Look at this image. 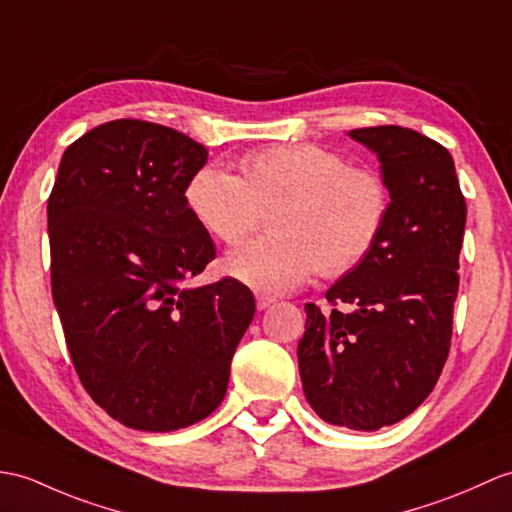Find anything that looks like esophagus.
Wrapping results in <instances>:
<instances>
[{"mask_svg": "<svg viewBox=\"0 0 512 512\" xmlns=\"http://www.w3.org/2000/svg\"><path fill=\"white\" fill-rule=\"evenodd\" d=\"M275 303V296H268V294H257V310H266Z\"/></svg>", "mask_w": 512, "mask_h": 512, "instance_id": "obj_1", "label": "esophagus"}]
</instances>
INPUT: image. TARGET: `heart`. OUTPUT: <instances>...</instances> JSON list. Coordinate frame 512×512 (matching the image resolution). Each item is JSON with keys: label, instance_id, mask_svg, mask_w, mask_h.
I'll return each instance as SVG.
<instances>
[{"label": "heart", "instance_id": "heart-1", "mask_svg": "<svg viewBox=\"0 0 512 512\" xmlns=\"http://www.w3.org/2000/svg\"><path fill=\"white\" fill-rule=\"evenodd\" d=\"M242 176L202 165L185 187L194 220L218 242L235 246L272 211L266 240L229 253L224 268L259 292L299 288L318 270L351 272L371 257L390 211L382 174L353 168L342 154L312 146H279L246 154Z\"/></svg>", "mask_w": 512, "mask_h": 512}]
</instances>
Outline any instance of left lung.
Here are the masks:
<instances>
[{
	"mask_svg": "<svg viewBox=\"0 0 512 512\" xmlns=\"http://www.w3.org/2000/svg\"><path fill=\"white\" fill-rule=\"evenodd\" d=\"M377 154L390 194L364 264L327 290L331 312L305 305L299 371L320 419L375 432L417 410L449 355L467 205L454 159L401 126L349 130Z\"/></svg>",
	"mask_w": 512,
	"mask_h": 512,
	"instance_id": "obj_1",
	"label": "left lung"
}]
</instances>
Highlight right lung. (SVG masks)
Wrapping results in <instances>:
<instances>
[{
  "label": "right lung",
  "mask_w": 512,
  "mask_h": 512,
  "mask_svg": "<svg viewBox=\"0 0 512 512\" xmlns=\"http://www.w3.org/2000/svg\"><path fill=\"white\" fill-rule=\"evenodd\" d=\"M207 154L168 126L106 122L65 150L47 202L52 296L71 362L91 399L133 430L209 417L255 316L237 279L189 285L216 257L185 202Z\"/></svg>",
  "instance_id": "obj_1"
}]
</instances>
